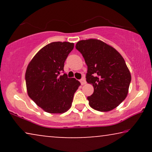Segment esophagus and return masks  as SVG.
I'll return each instance as SVG.
<instances>
[{"label": "esophagus", "mask_w": 152, "mask_h": 152, "mask_svg": "<svg viewBox=\"0 0 152 152\" xmlns=\"http://www.w3.org/2000/svg\"><path fill=\"white\" fill-rule=\"evenodd\" d=\"M80 82H81V84H82V85H84L85 84H86V80H85V78L83 77L82 80H80Z\"/></svg>", "instance_id": "esophagus-1"}]
</instances>
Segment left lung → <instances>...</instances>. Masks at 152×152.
I'll return each instance as SVG.
<instances>
[{"label": "left lung", "instance_id": "1", "mask_svg": "<svg viewBox=\"0 0 152 152\" xmlns=\"http://www.w3.org/2000/svg\"><path fill=\"white\" fill-rule=\"evenodd\" d=\"M75 47L88 66L86 82L94 88L93 94L87 97L90 107L102 112L114 109L127 96L132 80L124 58L99 39L81 40Z\"/></svg>", "mask_w": 152, "mask_h": 152}]
</instances>
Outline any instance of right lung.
I'll return each instance as SVG.
<instances>
[{"label":"right lung","mask_w":152,"mask_h":152,"mask_svg":"<svg viewBox=\"0 0 152 152\" xmlns=\"http://www.w3.org/2000/svg\"><path fill=\"white\" fill-rule=\"evenodd\" d=\"M74 43L53 42L42 48L32 58L26 72L28 96L43 111L63 113L71 107L80 82L68 78L64 71V62Z\"/></svg>","instance_id":"obj_1"}]
</instances>
